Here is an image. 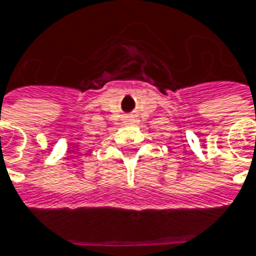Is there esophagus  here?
<instances>
[{"instance_id": "esophagus-1", "label": "esophagus", "mask_w": 256, "mask_h": 256, "mask_svg": "<svg viewBox=\"0 0 256 256\" xmlns=\"http://www.w3.org/2000/svg\"><path fill=\"white\" fill-rule=\"evenodd\" d=\"M125 122H128V124H132V122H135V120L132 118V116H130V118H126V121Z\"/></svg>"}]
</instances>
